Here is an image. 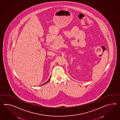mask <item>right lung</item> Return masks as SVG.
<instances>
[{"label":"right lung","mask_w":120,"mask_h":120,"mask_svg":"<svg viewBox=\"0 0 120 120\" xmlns=\"http://www.w3.org/2000/svg\"><path fill=\"white\" fill-rule=\"evenodd\" d=\"M50 79H51V77H50V78H49V80H47V81H46V82H45V83H43V84H42V85H44V84H46V83H48V82H49V80H50Z\"/></svg>","instance_id":"obj_1"}]
</instances>
